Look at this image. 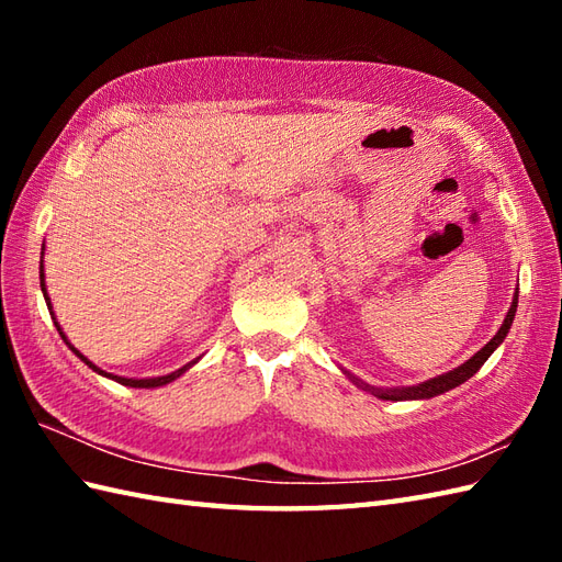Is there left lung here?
I'll return each instance as SVG.
<instances>
[{
	"mask_svg": "<svg viewBox=\"0 0 562 562\" xmlns=\"http://www.w3.org/2000/svg\"><path fill=\"white\" fill-rule=\"evenodd\" d=\"M517 302H519V292H515V300H512L509 312H507V316L503 321V326H499V330L493 336V340L487 342L485 348H481L479 352H475L471 360H465L461 367L451 369V372H447V374H439L435 379L423 381V384H417V386H403V389H374V386L364 384V381H360L357 376H352L350 372H345V374H348L357 386L364 389V391H372L376 398H384V401H423V398H435V396H439V393L457 389L459 384H463V381H469L485 364L487 357H491L499 348V345H503V340L507 338V333H509L512 321H515Z\"/></svg>",
	"mask_w": 562,
	"mask_h": 562,
	"instance_id": "obj_1",
	"label": "left lung"
}]
</instances>
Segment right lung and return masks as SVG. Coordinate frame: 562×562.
Segmentation results:
<instances>
[{
	"mask_svg": "<svg viewBox=\"0 0 562 562\" xmlns=\"http://www.w3.org/2000/svg\"><path fill=\"white\" fill-rule=\"evenodd\" d=\"M45 248V246H43ZM41 290H43V296H45V302H47V308H50V316H53V321H55V314H53V306H50V296H47V290H45V272H43V266H41ZM55 326H57V330H59V338H63L65 342H67V348L71 350V352H75L77 357H79V360L81 362H87L91 369H93V372H99L101 376H109V379H113V381H117V384H123V386H133V389H154V386H164V384H171V381L173 379H178V376H181L183 372H188V369L190 367H193L198 360H200V357H198V360H193V362H188L186 367H181V369H176V372H171V374H166V376H151V379H127V376H117V374H109V372H103V369H99L97 364H93V362H89L87 360V357H83L77 348H75V345H71L69 340H67V336H65V333H63V328H59V324H57V321H55Z\"/></svg>",
	"mask_w": 562,
	"mask_h": 562,
	"instance_id": "obj_1",
	"label": "right lung"
}]
</instances>
